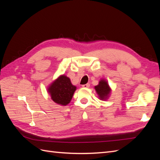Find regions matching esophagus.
Returning <instances> with one entry per match:
<instances>
[{
  "label": "esophagus",
  "instance_id": "1",
  "mask_svg": "<svg viewBox=\"0 0 160 160\" xmlns=\"http://www.w3.org/2000/svg\"><path fill=\"white\" fill-rule=\"evenodd\" d=\"M89 87H90V84H86L82 85L83 88H89Z\"/></svg>",
  "mask_w": 160,
  "mask_h": 160
}]
</instances>
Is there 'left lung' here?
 <instances>
[{"instance_id":"left-lung-1","label":"left lung","mask_w":160,"mask_h":160,"mask_svg":"<svg viewBox=\"0 0 160 160\" xmlns=\"http://www.w3.org/2000/svg\"><path fill=\"white\" fill-rule=\"evenodd\" d=\"M95 89L99 99L101 101L108 100L112 92V89L109 87L108 82L103 78L100 80L98 85L95 87Z\"/></svg>"}]
</instances>
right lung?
<instances>
[{"label":"right lung","mask_w":160,"mask_h":160,"mask_svg":"<svg viewBox=\"0 0 160 160\" xmlns=\"http://www.w3.org/2000/svg\"><path fill=\"white\" fill-rule=\"evenodd\" d=\"M76 90V87L72 84L70 79L63 74L48 85L47 92L55 103L65 106L70 103Z\"/></svg>","instance_id":"1"}]
</instances>
